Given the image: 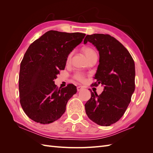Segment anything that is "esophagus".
Instances as JSON below:
<instances>
[{
	"instance_id": "34e87169",
	"label": "esophagus",
	"mask_w": 153,
	"mask_h": 153,
	"mask_svg": "<svg viewBox=\"0 0 153 153\" xmlns=\"http://www.w3.org/2000/svg\"><path fill=\"white\" fill-rule=\"evenodd\" d=\"M83 89H84V87H82V86H78L77 87V91H80L82 90Z\"/></svg>"
}]
</instances>
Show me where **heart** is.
Returning a JSON list of instances; mask_svg holds the SVG:
<instances>
[{
  "label": "heart",
  "instance_id": "obj_1",
  "mask_svg": "<svg viewBox=\"0 0 153 153\" xmlns=\"http://www.w3.org/2000/svg\"><path fill=\"white\" fill-rule=\"evenodd\" d=\"M82 50L83 53L85 54L86 57L88 59V60H89L90 58H91L92 56H94V55H96V52H94V50L90 47H84L82 49ZM72 55H73V52H70L67 55V57H66V63L67 64L70 63ZM73 77L75 80L79 81V82H84V80L85 79L84 74H83L81 72H76L75 75H74Z\"/></svg>",
  "mask_w": 153,
  "mask_h": 153
}]
</instances>
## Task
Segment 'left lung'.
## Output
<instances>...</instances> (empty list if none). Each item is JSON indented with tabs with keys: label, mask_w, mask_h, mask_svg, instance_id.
Listing matches in <instances>:
<instances>
[{
	"label": "left lung",
	"mask_w": 153,
	"mask_h": 153,
	"mask_svg": "<svg viewBox=\"0 0 153 153\" xmlns=\"http://www.w3.org/2000/svg\"><path fill=\"white\" fill-rule=\"evenodd\" d=\"M87 42L94 46L100 55L92 85L101 84L104 89L100 95L91 90L85 112L94 123L108 126L122 117L130 103L135 87V62L128 50L108 34L87 35L84 43Z\"/></svg>",
	"instance_id": "8db88e82"
}]
</instances>
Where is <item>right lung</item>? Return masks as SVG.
<instances>
[{
  "instance_id": "add662e5",
  "label": "right lung",
  "mask_w": 153,
  "mask_h": 153,
  "mask_svg": "<svg viewBox=\"0 0 153 153\" xmlns=\"http://www.w3.org/2000/svg\"><path fill=\"white\" fill-rule=\"evenodd\" d=\"M85 34L49 30L34 41L20 64V102L30 119L41 124L57 121L65 112L76 86L57 87L54 79L65 68L67 55L79 45Z\"/></svg>"
}]
</instances>
